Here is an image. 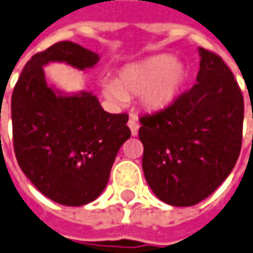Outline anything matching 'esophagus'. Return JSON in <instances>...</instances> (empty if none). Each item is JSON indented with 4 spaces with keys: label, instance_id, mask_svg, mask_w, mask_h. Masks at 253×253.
Masks as SVG:
<instances>
[{
    "label": "esophagus",
    "instance_id": "esophagus-1",
    "mask_svg": "<svg viewBox=\"0 0 253 253\" xmlns=\"http://www.w3.org/2000/svg\"><path fill=\"white\" fill-rule=\"evenodd\" d=\"M128 128H130V131H131V135H137L138 134V128H140V125H138V122L134 119V118H131V119L128 120Z\"/></svg>",
    "mask_w": 253,
    "mask_h": 253
}]
</instances>
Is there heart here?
Here are the masks:
<instances>
[{"mask_svg": "<svg viewBox=\"0 0 253 253\" xmlns=\"http://www.w3.org/2000/svg\"><path fill=\"white\" fill-rule=\"evenodd\" d=\"M190 80V69L170 54L149 56L122 68L116 80L105 79L102 94L111 102L125 105L127 98L139 95L141 105L149 112L168 109L183 94Z\"/></svg>", "mask_w": 253, "mask_h": 253, "instance_id": "obj_1", "label": "heart"}]
</instances>
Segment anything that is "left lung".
<instances>
[{
    "label": "left lung",
    "mask_w": 253,
    "mask_h": 253,
    "mask_svg": "<svg viewBox=\"0 0 253 253\" xmlns=\"http://www.w3.org/2000/svg\"><path fill=\"white\" fill-rule=\"evenodd\" d=\"M197 84L168 109L140 119L142 170L158 198L171 206L204 201L240 156L244 98L219 55L198 48Z\"/></svg>",
    "instance_id": "obj_1"
}]
</instances>
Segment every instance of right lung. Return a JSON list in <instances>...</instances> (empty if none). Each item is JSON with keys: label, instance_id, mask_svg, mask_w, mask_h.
<instances>
[{"label": "right lung", "instance_id": "add662e5", "mask_svg": "<svg viewBox=\"0 0 253 253\" xmlns=\"http://www.w3.org/2000/svg\"><path fill=\"white\" fill-rule=\"evenodd\" d=\"M99 55L72 41L56 42L33 55L12 94L13 148L26 177L47 198L82 206L108 184L115 158L130 138L126 113L102 109L88 91L66 94L49 85L44 66L65 62L94 68Z\"/></svg>", "mask_w": 253, "mask_h": 253}]
</instances>
